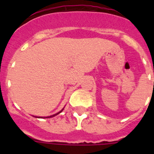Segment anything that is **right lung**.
<instances>
[{
  "mask_svg": "<svg viewBox=\"0 0 154 154\" xmlns=\"http://www.w3.org/2000/svg\"><path fill=\"white\" fill-rule=\"evenodd\" d=\"M63 109H64V108L62 109V110H61L60 112H57V113H55V114H54V115H52V116H46V117H40V116H39V117H38V116H35V117H36V118H51V117H54V116H57V115H58V114L60 113V112H62V111H63Z\"/></svg>",
  "mask_w": 154,
  "mask_h": 154,
  "instance_id": "obj_1",
  "label": "right lung"
}]
</instances>
